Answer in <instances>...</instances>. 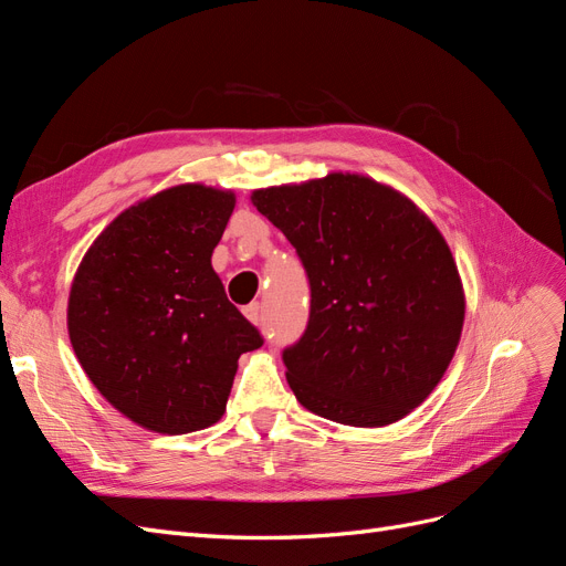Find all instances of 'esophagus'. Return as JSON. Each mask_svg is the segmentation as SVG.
Segmentation results:
<instances>
[{
    "label": "esophagus",
    "instance_id": "34e87169",
    "mask_svg": "<svg viewBox=\"0 0 566 566\" xmlns=\"http://www.w3.org/2000/svg\"><path fill=\"white\" fill-rule=\"evenodd\" d=\"M243 314H245V318H248L250 323H254V325H262V306H260V302L248 304L245 310H243Z\"/></svg>",
    "mask_w": 566,
    "mask_h": 566
}]
</instances>
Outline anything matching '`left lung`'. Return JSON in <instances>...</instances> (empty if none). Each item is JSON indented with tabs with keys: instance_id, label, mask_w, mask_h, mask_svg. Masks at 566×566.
<instances>
[{
	"instance_id": "left-lung-1",
	"label": "left lung",
	"mask_w": 566,
	"mask_h": 566,
	"mask_svg": "<svg viewBox=\"0 0 566 566\" xmlns=\"http://www.w3.org/2000/svg\"><path fill=\"white\" fill-rule=\"evenodd\" d=\"M250 200L312 285L310 325L283 352L297 401L349 427L406 418L443 378L465 321L441 231L397 188L352 172L256 188Z\"/></svg>"
}]
</instances>
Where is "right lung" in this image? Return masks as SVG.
<instances>
[{
	"mask_svg": "<svg viewBox=\"0 0 566 566\" xmlns=\"http://www.w3.org/2000/svg\"><path fill=\"white\" fill-rule=\"evenodd\" d=\"M233 208L224 188L169 186L119 212L75 271L67 335L77 361L101 397L144 430L214 424L238 358L262 347L212 269Z\"/></svg>",
	"mask_w": 566,
	"mask_h": 566,
	"instance_id": "obj_1",
	"label": "right lung"
}]
</instances>
